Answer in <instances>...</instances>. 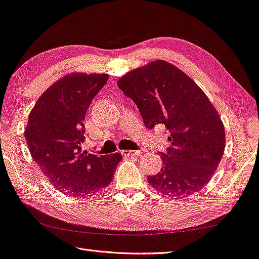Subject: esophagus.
Returning <instances> with one entry per match:
<instances>
[{
    "label": "esophagus",
    "instance_id": "34e87169",
    "mask_svg": "<svg viewBox=\"0 0 259 259\" xmlns=\"http://www.w3.org/2000/svg\"><path fill=\"white\" fill-rule=\"evenodd\" d=\"M141 151H138V150H122L121 154L123 157H135V155H139Z\"/></svg>",
    "mask_w": 259,
    "mask_h": 259
}]
</instances>
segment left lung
<instances>
[{
    "label": "left lung",
    "mask_w": 259,
    "mask_h": 259,
    "mask_svg": "<svg viewBox=\"0 0 259 259\" xmlns=\"http://www.w3.org/2000/svg\"><path fill=\"white\" fill-rule=\"evenodd\" d=\"M136 102L144 125L164 127L170 147L160 152L163 166L150 185L160 193L184 197L205 186L224 154L225 130L207 96L176 66L154 61L117 82Z\"/></svg>",
    "instance_id": "1"
}]
</instances>
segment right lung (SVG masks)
I'll list each match as a JSON object with an SVG mask.
<instances>
[{
    "instance_id": "add662e5",
    "label": "right lung",
    "mask_w": 259,
    "mask_h": 259,
    "mask_svg": "<svg viewBox=\"0 0 259 259\" xmlns=\"http://www.w3.org/2000/svg\"><path fill=\"white\" fill-rule=\"evenodd\" d=\"M107 74H70L40 96L28 117L25 140L33 160L63 193L95 194L111 182L120 153L96 155L83 151L85 116Z\"/></svg>"
}]
</instances>
